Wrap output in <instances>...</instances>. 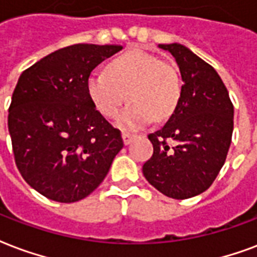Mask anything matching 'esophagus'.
Returning a JSON list of instances; mask_svg holds the SVG:
<instances>
[{"label": "esophagus", "mask_w": 257, "mask_h": 257, "mask_svg": "<svg viewBox=\"0 0 257 257\" xmlns=\"http://www.w3.org/2000/svg\"><path fill=\"white\" fill-rule=\"evenodd\" d=\"M133 139H135V135H131V133L128 132H122V140H124L125 146L131 144V142H132Z\"/></svg>", "instance_id": "34e87169"}]
</instances>
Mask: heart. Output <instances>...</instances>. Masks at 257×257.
Segmentation results:
<instances>
[{
  "label": "heart",
  "mask_w": 257,
  "mask_h": 257,
  "mask_svg": "<svg viewBox=\"0 0 257 257\" xmlns=\"http://www.w3.org/2000/svg\"><path fill=\"white\" fill-rule=\"evenodd\" d=\"M90 101L107 118L118 114L122 129H139L152 118H170L179 105L182 85L175 64L140 48H131L106 64L105 72H93L86 81Z\"/></svg>",
  "instance_id": "heart-1"
}]
</instances>
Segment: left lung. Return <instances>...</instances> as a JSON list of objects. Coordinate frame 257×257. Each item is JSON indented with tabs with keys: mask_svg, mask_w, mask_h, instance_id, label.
<instances>
[{
	"mask_svg": "<svg viewBox=\"0 0 257 257\" xmlns=\"http://www.w3.org/2000/svg\"><path fill=\"white\" fill-rule=\"evenodd\" d=\"M179 66L182 95L163 128L148 135L154 154L143 166L160 193L187 199L206 191L222 168L233 132V103L220 75L182 44H159Z\"/></svg>",
	"mask_w": 257,
	"mask_h": 257,
	"instance_id": "8db88e82",
	"label": "left lung"
}]
</instances>
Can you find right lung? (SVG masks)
I'll return each instance as SVG.
<instances>
[{"label":"right lung","instance_id":"add662e5","mask_svg":"<svg viewBox=\"0 0 257 257\" xmlns=\"http://www.w3.org/2000/svg\"><path fill=\"white\" fill-rule=\"evenodd\" d=\"M121 46L74 44L20 75L8 114L16 166L31 187L56 202L91 194L124 147L121 132L95 109L86 81Z\"/></svg>","mask_w":257,"mask_h":257}]
</instances>
